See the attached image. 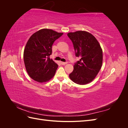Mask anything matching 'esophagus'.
<instances>
[{
  "mask_svg": "<svg viewBox=\"0 0 128 128\" xmlns=\"http://www.w3.org/2000/svg\"><path fill=\"white\" fill-rule=\"evenodd\" d=\"M67 64V62H61V64L62 65H65Z\"/></svg>",
  "mask_w": 128,
  "mask_h": 128,
  "instance_id": "obj_1",
  "label": "esophagus"
}]
</instances>
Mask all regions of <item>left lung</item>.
<instances>
[{"label":"left lung","mask_w":128,"mask_h":128,"mask_svg":"<svg viewBox=\"0 0 128 128\" xmlns=\"http://www.w3.org/2000/svg\"><path fill=\"white\" fill-rule=\"evenodd\" d=\"M67 35L72 42L76 56L80 58L74 66L69 78L77 84L90 83L102 67L103 56L101 46L95 37L86 31L69 32Z\"/></svg>","instance_id":"8db88e82"}]
</instances>
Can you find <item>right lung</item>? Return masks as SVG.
Listing matches in <instances>:
<instances>
[{
	"label": "right lung",
	"mask_w": 128,
	"mask_h": 128,
	"mask_svg": "<svg viewBox=\"0 0 128 128\" xmlns=\"http://www.w3.org/2000/svg\"><path fill=\"white\" fill-rule=\"evenodd\" d=\"M62 34L52 29H42L29 38L24 48V60L26 70L34 80L46 82L54 76L58 65L50 56L53 42Z\"/></svg>",
	"instance_id": "1"
}]
</instances>
